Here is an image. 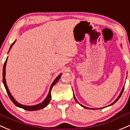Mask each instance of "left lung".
<instances>
[{
  "label": "left lung",
  "instance_id": "left-lung-1",
  "mask_svg": "<svg viewBox=\"0 0 130 130\" xmlns=\"http://www.w3.org/2000/svg\"><path fill=\"white\" fill-rule=\"evenodd\" d=\"M124 88H125V87H123V88H122V91H121V93H120V94H119V97H118V98H117V99H116V101H114V102H113V103H112V104H110V106H111V105H112V104H114V103H116V102H117V101H118V100H119V98H120V96H122V93H123V90H124ZM74 99H75V101H76V102H77V103H78V101H77V100H76V98H75V96H74ZM80 105H81V104H80ZM81 106H82V107H84V108H86V109H91V108H88V107H85V106H83V105H81Z\"/></svg>",
  "mask_w": 130,
  "mask_h": 130
}]
</instances>
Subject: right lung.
Instances as JSON below:
<instances>
[{
  "instance_id": "right-lung-1",
  "label": "right lung",
  "mask_w": 130,
  "mask_h": 130,
  "mask_svg": "<svg viewBox=\"0 0 130 130\" xmlns=\"http://www.w3.org/2000/svg\"><path fill=\"white\" fill-rule=\"evenodd\" d=\"M14 42H14L13 43H12V45L10 46V49H11V46H12L14 44ZM7 58H8V57H7ZM7 61V58L6 61H5V63H4V68H3V75H2V76H3V83H4V86H5V89H6L7 92V93H8V96H9L10 100H11V101H12L13 103L14 104V105H15V106H17V107H21V108L24 109V110H30V111L40 110V109H42L44 108V107H45L46 106H47L48 104V103H50V100H51V97H52V96H51V91H52V88H53V86L55 85L58 82V80H59V78H60V77L61 76V74L58 75V76L56 78V79H55V80L53 81V82L52 83V85H51V87H50V89L48 94V96H46L45 100L43 101V102H42V103H40V104H37V105H35V106H24V105L20 104V103H18V102L16 101L15 100H14V99L13 98V97L11 96V93H10L9 90H8V87H7V84H6V80H5V67H6Z\"/></svg>"
}]
</instances>
